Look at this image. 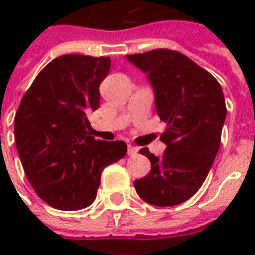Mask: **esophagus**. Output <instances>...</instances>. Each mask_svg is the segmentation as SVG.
Masks as SVG:
<instances>
[{
	"label": "esophagus",
	"instance_id": "34e87169",
	"mask_svg": "<svg viewBox=\"0 0 255 255\" xmlns=\"http://www.w3.org/2000/svg\"><path fill=\"white\" fill-rule=\"evenodd\" d=\"M138 147H135V146H132V144H128L127 147V154L128 155H136L138 154Z\"/></svg>",
	"mask_w": 255,
	"mask_h": 255
}]
</instances>
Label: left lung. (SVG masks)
<instances>
[{
  "instance_id": "1",
  "label": "left lung",
  "mask_w": 255,
  "mask_h": 255,
  "mask_svg": "<svg viewBox=\"0 0 255 255\" xmlns=\"http://www.w3.org/2000/svg\"><path fill=\"white\" fill-rule=\"evenodd\" d=\"M147 75L154 91L155 111L166 129L161 142L162 157L140 150L151 169L133 182L144 202L175 206L191 198L208 176L219 153L221 131L227 117L223 90L203 68L182 53L157 49L126 56Z\"/></svg>"
}]
</instances>
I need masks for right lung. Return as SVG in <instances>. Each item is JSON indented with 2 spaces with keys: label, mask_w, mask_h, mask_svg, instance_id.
<instances>
[{
  "label": "right lung",
  "mask_w": 255,
  "mask_h": 255,
  "mask_svg": "<svg viewBox=\"0 0 255 255\" xmlns=\"http://www.w3.org/2000/svg\"><path fill=\"white\" fill-rule=\"evenodd\" d=\"M111 58L64 54L38 73L14 116V142L25 176L52 208L80 210L97 197L104 168L127 144L91 136L87 113L100 106Z\"/></svg>",
  "instance_id": "1"
}]
</instances>
